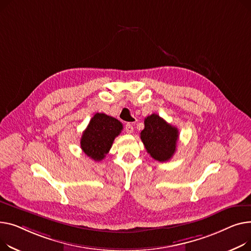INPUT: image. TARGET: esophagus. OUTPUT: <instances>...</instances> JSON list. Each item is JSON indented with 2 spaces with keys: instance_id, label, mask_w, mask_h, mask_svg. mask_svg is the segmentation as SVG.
I'll return each mask as SVG.
<instances>
[{
  "instance_id": "esophagus-1",
  "label": "esophagus",
  "mask_w": 251,
  "mask_h": 251,
  "mask_svg": "<svg viewBox=\"0 0 251 251\" xmlns=\"http://www.w3.org/2000/svg\"><path fill=\"white\" fill-rule=\"evenodd\" d=\"M126 131L127 132V134H131V132L134 131V127H132V125H131V124L127 123V124L126 125Z\"/></svg>"
}]
</instances>
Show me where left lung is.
Returning a JSON list of instances; mask_svg holds the SVG:
<instances>
[{
    "instance_id": "1",
    "label": "left lung",
    "mask_w": 251,
    "mask_h": 251,
    "mask_svg": "<svg viewBox=\"0 0 251 251\" xmlns=\"http://www.w3.org/2000/svg\"><path fill=\"white\" fill-rule=\"evenodd\" d=\"M144 124L141 140L147 152L159 162L170 160L176 151L178 129L155 113L147 116Z\"/></svg>"
}]
</instances>
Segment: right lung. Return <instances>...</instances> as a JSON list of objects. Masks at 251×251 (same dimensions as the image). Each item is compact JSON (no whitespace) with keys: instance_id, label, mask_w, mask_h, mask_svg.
Returning a JSON list of instances; mask_svg holds the SVG:
<instances>
[{"instance_id":"1","label":"right lung","mask_w":251,"mask_h":251,"mask_svg":"<svg viewBox=\"0 0 251 251\" xmlns=\"http://www.w3.org/2000/svg\"><path fill=\"white\" fill-rule=\"evenodd\" d=\"M123 130L122 123L105 113H95L81 138V149L94 161H101L109 152L114 139Z\"/></svg>"}]
</instances>
